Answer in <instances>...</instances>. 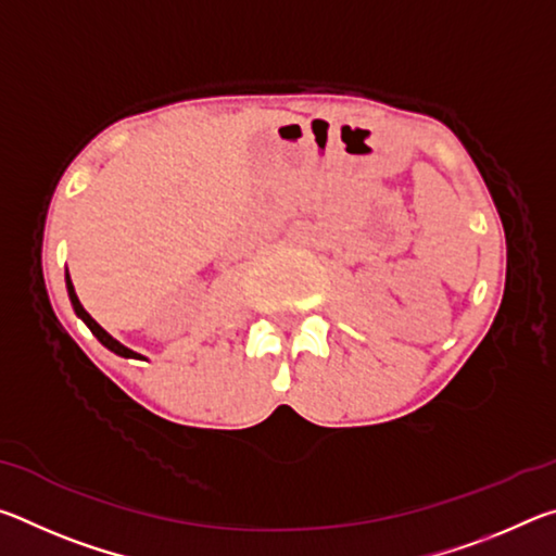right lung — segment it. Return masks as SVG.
I'll list each match as a JSON object with an SVG mask.
<instances>
[{"label":"right lung","mask_w":556,"mask_h":556,"mask_svg":"<svg viewBox=\"0 0 556 556\" xmlns=\"http://www.w3.org/2000/svg\"><path fill=\"white\" fill-rule=\"evenodd\" d=\"M65 285H68V296H71V304H73V308H75V314H78V316L83 318V321H86V326L90 328L92 336H96L102 345L110 348L112 353H117V355H122V357H142V355H137L135 351H129V348H125L119 341H115V338H112V336L105 331V328H102V326L96 321V318H92V316L86 312V308H83L78 296H75L73 281H71L68 275H65Z\"/></svg>","instance_id":"add662e5"}]
</instances>
